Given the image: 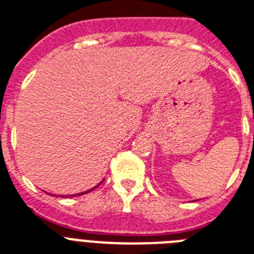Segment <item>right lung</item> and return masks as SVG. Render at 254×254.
I'll return each mask as SVG.
<instances>
[{
  "instance_id": "right-lung-1",
  "label": "right lung",
  "mask_w": 254,
  "mask_h": 254,
  "mask_svg": "<svg viewBox=\"0 0 254 254\" xmlns=\"http://www.w3.org/2000/svg\"><path fill=\"white\" fill-rule=\"evenodd\" d=\"M103 183V181H102ZM102 183H99L98 185H96V187H94V188H91V189H88V190H86V191H82V193H78V194H71V195H69V197H74V195H82V194H86V193H88V191H91V190H94L95 188H98L99 185L102 184Z\"/></svg>"
}]
</instances>
